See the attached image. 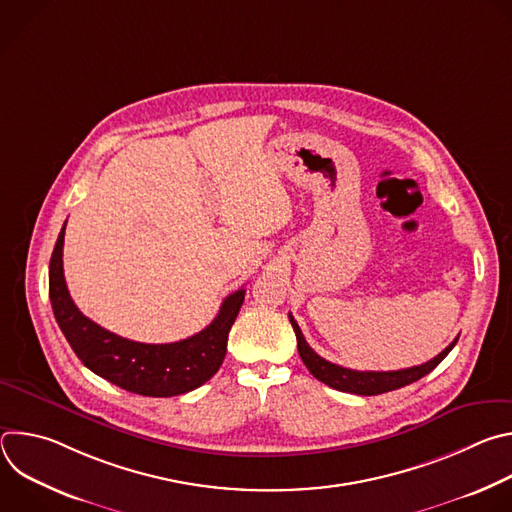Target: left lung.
<instances>
[{
  "mask_svg": "<svg viewBox=\"0 0 512 512\" xmlns=\"http://www.w3.org/2000/svg\"><path fill=\"white\" fill-rule=\"evenodd\" d=\"M289 322L294 326L296 338H298V352L304 360V364L308 367V371L322 381L324 385L336 389V391H344V393H354V395H381V393H389L395 389H401L405 385H411L415 381H419L421 377L429 375L437 364H440L448 352L456 346L458 338H454V342L437 354L435 358H431L425 364H419V367H411V369H401V371H352V369H344L340 364H334L326 358H322L320 354H316L310 344L306 342L298 322L294 320V316L289 314Z\"/></svg>",
  "mask_w": 512,
  "mask_h": 512,
  "instance_id": "8db88e82",
  "label": "left lung"
}]
</instances>
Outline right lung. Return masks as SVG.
Masks as SVG:
<instances>
[{
  "label": "right lung",
  "mask_w": 512,
  "mask_h": 512,
  "mask_svg": "<svg viewBox=\"0 0 512 512\" xmlns=\"http://www.w3.org/2000/svg\"><path fill=\"white\" fill-rule=\"evenodd\" d=\"M64 229L66 223L50 257V302L62 334L87 369L145 397L182 395L214 377L225 360L229 332L245 300L243 287L223 302L216 318L198 334L170 344L133 342L101 328L72 302L62 269Z\"/></svg>",
  "instance_id": "right-lung-1"
}]
</instances>
